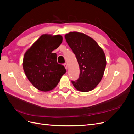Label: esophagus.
Returning <instances> with one entry per match:
<instances>
[{
	"instance_id": "esophagus-1",
	"label": "esophagus",
	"mask_w": 134,
	"mask_h": 134,
	"mask_svg": "<svg viewBox=\"0 0 134 134\" xmlns=\"http://www.w3.org/2000/svg\"><path fill=\"white\" fill-rule=\"evenodd\" d=\"M64 66H65V68L66 69H68V65H67V64H64Z\"/></svg>"
}]
</instances>
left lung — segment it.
Returning <instances> with one entry per match:
<instances>
[{
  "label": "left lung",
  "instance_id": "left-lung-1",
  "mask_svg": "<svg viewBox=\"0 0 134 134\" xmlns=\"http://www.w3.org/2000/svg\"><path fill=\"white\" fill-rule=\"evenodd\" d=\"M65 38L76 56L80 69L79 79L71 83L79 91L93 90L100 82L106 68L103 50L94 40L83 33L70 32Z\"/></svg>",
  "mask_w": 134,
  "mask_h": 134
}]
</instances>
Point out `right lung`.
<instances>
[{
	"instance_id": "right-lung-1",
	"label": "right lung",
	"mask_w": 134,
	"mask_h": 134,
	"mask_svg": "<svg viewBox=\"0 0 134 134\" xmlns=\"http://www.w3.org/2000/svg\"><path fill=\"white\" fill-rule=\"evenodd\" d=\"M62 42L60 35H42L25 52L24 71L31 84L40 91L53 90L66 72L63 65L58 63L56 53H52Z\"/></svg>"
}]
</instances>
